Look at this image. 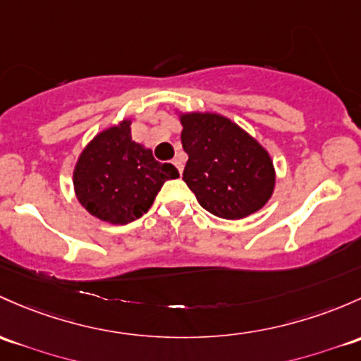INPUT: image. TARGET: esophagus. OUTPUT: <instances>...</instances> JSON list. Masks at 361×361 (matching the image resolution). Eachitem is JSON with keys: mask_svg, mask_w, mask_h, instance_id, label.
I'll return each instance as SVG.
<instances>
[{"mask_svg": "<svg viewBox=\"0 0 361 361\" xmlns=\"http://www.w3.org/2000/svg\"><path fill=\"white\" fill-rule=\"evenodd\" d=\"M173 164H174V166H176V169H178V171H180V173H181V171H183V162H181V159H180V157L173 159Z\"/></svg>", "mask_w": 361, "mask_h": 361, "instance_id": "34e87169", "label": "esophagus"}]
</instances>
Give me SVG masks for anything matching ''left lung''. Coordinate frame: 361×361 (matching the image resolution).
<instances>
[{
	"label": "left lung",
	"instance_id": "left-lung-1",
	"mask_svg": "<svg viewBox=\"0 0 361 361\" xmlns=\"http://www.w3.org/2000/svg\"><path fill=\"white\" fill-rule=\"evenodd\" d=\"M176 114L188 154L183 180L200 206L223 219H242L264 207L276 181L268 150L221 114Z\"/></svg>",
	"mask_w": 361,
	"mask_h": 361
}]
</instances>
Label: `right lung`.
Returning a JSON list of instances; mask_svg holds the SVG:
<instances>
[{
  "label": "right lung",
  "instance_id": "right-lung-1",
  "mask_svg": "<svg viewBox=\"0 0 361 361\" xmlns=\"http://www.w3.org/2000/svg\"><path fill=\"white\" fill-rule=\"evenodd\" d=\"M180 176L157 162L152 150L133 142L131 119L97 133L72 171L75 199L94 218L126 225L150 209L164 181Z\"/></svg>",
  "mask_w": 361,
  "mask_h": 361
}]
</instances>
